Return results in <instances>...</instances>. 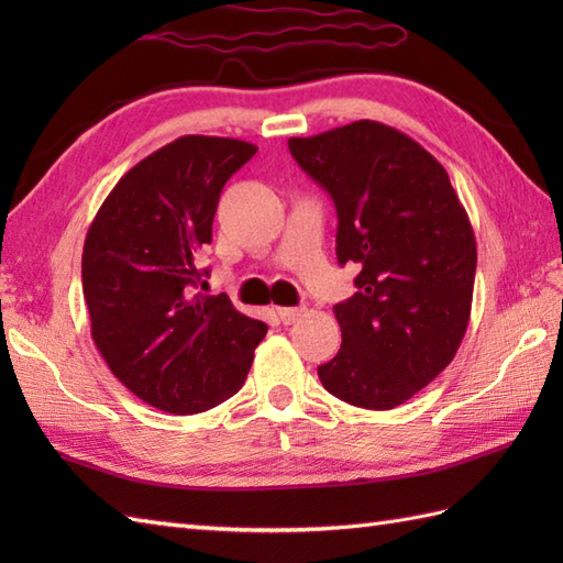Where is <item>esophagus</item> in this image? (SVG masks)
<instances>
[{"mask_svg":"<svg viewBox=\"0 0 563 563\" xmlns=\"http://www.w3.org/2000/svg\"><path fill=\"white\" fill-rule=\"evenodd\" d=\"M305 314V307H283V309H278V317H280V321L285 327H290V324H295L297 319H300Z\"/></svg>","mask_w":563,"mask_h":563,"instance_id":"esophagus-1","label":"esophagus"}]
</instances>
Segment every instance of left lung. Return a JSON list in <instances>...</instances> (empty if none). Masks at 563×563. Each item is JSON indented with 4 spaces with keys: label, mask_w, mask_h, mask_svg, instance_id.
<instances>
[{
    "label": "left lung",
    "mask_w": 563,
    "mask_h": 563,
    "mask_svg": "<svg viewBox=\"0 0 563 563\" xmlns=\"http://www.w3.org/2000/svg\"><path fill=\"white\" fill-rule=\"evenodd\" d=\"M290 154L331 196L336 256L357 292L333 307L341 351L319 365L341 401L387 411L445 369L472 314L476 242L448 172L377 121L290 137Z\"/></svg>",
    "instance_id": "8db88e82"
}]
</instances>
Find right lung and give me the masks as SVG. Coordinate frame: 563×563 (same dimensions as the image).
<instances>
[{"mask_svg": "<svg viewBox=\"0 0 563 563\" xmlns=\"http://www.w3.org/2000/svg\"><path fill=\"white\" fill-rule=\"evenodd\" d=\"M256 150L208 135L169 142L115 184L84 239L91 339L111 373L159 411L188 416L230 399L268 331L227 295L196 292L222 188Z\"/></svg>", "mask_w": 563, "mask_h": 563, "instance_id": "add662e5", "label": "right lung"}]
</instances>
